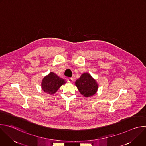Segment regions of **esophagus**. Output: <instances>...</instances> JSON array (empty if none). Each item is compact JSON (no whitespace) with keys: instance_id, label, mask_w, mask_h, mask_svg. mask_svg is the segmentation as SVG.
Returning <instances> with one entry per match:
<instances>
[{"instance_id":"34e87169","label":"esophagus","mask_w":146,"mask_h":146,"mask_svg":"<svg viewBox=\"0 0 146 146\" xmlns=\"http://www.w3.org/2000/svg\"><path fill=\"white\" fill-rule=\"evenodd\" d=\"M67 81H68V82H69V83H72V82H73V78H72V77L68 78H67Z\"/></svg>"}]
</instances>
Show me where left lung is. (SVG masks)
Wrapping results in <instances>:
<instances>
[{
    "mask_svg": "<svg viewBox=\"0 0 146 146\" xmlns=\"http://www.w3.org/2000/svg\"><path fill=\"white\" fill-rule=\"evenodd\" d=\"M79 92L85 97H90L96 94L98 88L96 81L88 73L81 74L75 82Z\"/></svg>",
    "mask_w": 146,
    "mask_h": 146,
    "instance_id": "8db88e82",
    "label": "left lung"
}]
</instances>
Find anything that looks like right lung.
Returning <instances> with one entry per match:
<instances>
[{"label": "right lung", "instance_id": "obj_1", "mask_svg": "<svg viewBox=\"0 0 146 146\" xmlns=\"http://www.w3.org/2000/svg\"><path fill=\"white\" fill-rule=\"evenodd\" d=\"M65 83L66 81L64 79L60 78L53 72H50L43 78L41 82V88L47 94L52 95L58 91L61 86Z\"/></svg>", "mask_w": 146, "mask_h": 146}]
</instances>
